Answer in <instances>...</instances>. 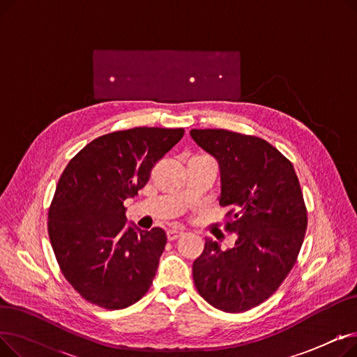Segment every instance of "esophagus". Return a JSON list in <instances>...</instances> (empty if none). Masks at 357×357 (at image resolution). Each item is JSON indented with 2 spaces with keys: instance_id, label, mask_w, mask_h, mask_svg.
<instances>
[{
  "instance_id": "obj_1",
  "label": "esophagus",
  "mask_w": 357,
  "mask_h": 357,
  "mask_svg": "<svg viewBox=\"0 0 357 357\" xmlns=\"http://www.w3.org/2000/svg\"><path fill=\"white\" fill-rule=\"evenodd\" d=\"M182 234H183V231H182V230H176V229H169V230L166 231L167 240H171V241L179 238Z\"/></svg>"
}]
</instances>
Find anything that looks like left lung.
I'll use <instances>...</instances> for the list:
<instances>
[{
	"label": "left lung",
	"mask_w": 357,
	"mask_h": 357,
	"mask_svg": "<svg viewBox=\"0 0 357 357\" xmlns=\"http://www.w3.org/2000/svg\"><path fill=\"white\" fill-rule=\"evenodd\" d=\"M214 156L221 207H231L226 230L234 248L205 238L192 265L198 294L217 310L245 312L280 287L295 265L307 230V208L292 163L266 140L222 128L191 130Z\"/></svg>",
	"instance_id": "1"
}]
</instances>
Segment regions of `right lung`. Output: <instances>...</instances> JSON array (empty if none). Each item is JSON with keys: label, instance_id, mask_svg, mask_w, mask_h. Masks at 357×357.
<instances>
[{"label": "right lung", "instance_id": "obj_1", "mask_svg": "<svg viewBox=\"0 0 357 357\" xmlns=\"http://www.w3.org/2000/svg\"><path fill=\"white\" fill-rule=\"evenodd\" d=\"M183 128L136 127L88 143L56 186L47 230L59 268L88 303L123 310L149 291L166 233L128 226L124 199L137 195Z\"/></svg>", "mask_w": 357, "mask_h": 357}]
</instances>
